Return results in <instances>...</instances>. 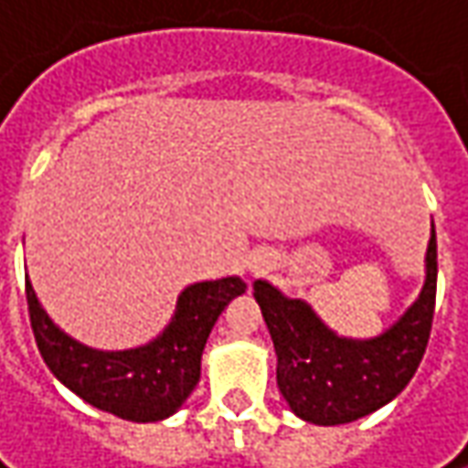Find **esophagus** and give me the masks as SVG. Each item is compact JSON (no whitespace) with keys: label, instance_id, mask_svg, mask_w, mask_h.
<instances>
[{"label":"esophagus","instance_id":"obj_1","mask_svg":"<svg viewBox=\"0 0 468 468\" xmlns=\"http://www.w3.org/2000/svg\"><path fill=\"white\" fill-rule=\"evenodd\" d=\"M261 265H265V262H258V265H252V268H261Z\"/></svg>","mask_w":468,"mask_h":468}]
</instances>
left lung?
I'll return each instance as SVG.
<instances>
[{"instance_id": "1", "label": "left lung", "mask_w": 468, "mask_h": 468, "mask_svg": "<svg viewBox=\"0 0 468 468\" xmlns=\"http://www.w3.org/2000/svg\"><path fill=\"white\" fill-rule=\"evenodd\" d=\"M438 292L435 224L427 247V281L411 310L380 338L346 341L299 299L255 281V299L279 356L276 380L289 406L314 424L354 422L396 399L422 362Z\"/></svg>"}]
</instances>
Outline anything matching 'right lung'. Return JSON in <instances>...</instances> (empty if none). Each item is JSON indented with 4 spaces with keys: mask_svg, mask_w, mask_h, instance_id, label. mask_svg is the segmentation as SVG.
Masks as SVG:
<instances>
[{
    "mask_svg": "<svg viewBox=\"0 0 468 468\" xmlns=\"http://www.w3.org/2000/svg\"><path fill=\"white\" fill-rule=\"evenodd\" d=\"M242 279L195 283L182 292L171 325L154 344L133 351H96L72 341L41 310L26 281L27 314L36 346L64 386L85 404L122 420L158 422L187 401L200 380V356L218 314L244 294Z\"/></svg>",
    "mask_w": 468,
    "mask_h": 468,
    "instance_id": "1",
    "label": "right lung"
}]
</instances>
